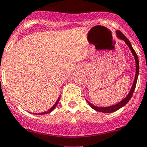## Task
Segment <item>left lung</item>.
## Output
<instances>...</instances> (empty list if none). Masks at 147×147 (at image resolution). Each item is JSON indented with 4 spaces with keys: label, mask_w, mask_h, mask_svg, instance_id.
I'll return each mask as SVG.
<instances>
[{
    "label": "left lung",
    "mask_w": 147,
    "mask_h": 147,
    "mask_svg": "<svg viewBox=\"0 0 147 147\" xmlns=\"http://www.w3.org/2000/svg\"><path fill=\"white\" fill-rule=\"evenodd\" d=\"M116 34H117V37H118L119 39H121V40H123V41L126 43V44L128 46L130 50H131V52H132V55H133L134 58H135V67H136V71H135V80H134L133 84H132V88H131V89H130L129 92V94L127 95V96L126 97V98H123V100H121V101H120L119 103H118V104H115V105L110 106V107H96V106L93 105V104H92L90 102H89L87 100H86V101H87V103L89 104V105L90 106V107H91L93 109H95V110L98 111V112H104V113H111V112H115V111H117L118 109H121V107H123V106H125L126 104H127V103H128L129 100L131 99L132 95H133L134 90H135V86H136V84H137L138 77V74H139L138 58V55H137V54H136V52H135V50H134L133 48H132V45H131V43H130L129 40L128 39L126 38V36L123 35V33L121 32V31H119V30H117V31H116Z\"/></svg>",
    "instance_id": "8db88e82"
}]
</instances>
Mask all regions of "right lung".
<instances>
[{"label": "right lung", "mask_w": 147, "mask_h": 147, "mask_svg": "<svg viewBox=\"0 0 147 147\" xmlns=\"http://www.w3.org/2000/svg\"><path fill=\"white\" fill-rule=\"evenodd\" d=\"M60 98H60V97H59V98H58V100H57V101L55 102V104L54 105H53V107H51V108H50V109H49V110L47 111V112H41V113H36V115H37V114H38V115H44V114H47V113H50L51 112H52V111L54 110L55 108V107H56V106L58 105V102H59V100H60Z\"/></svg>", "instance_id": "right-lung-1"}]
</instances>
